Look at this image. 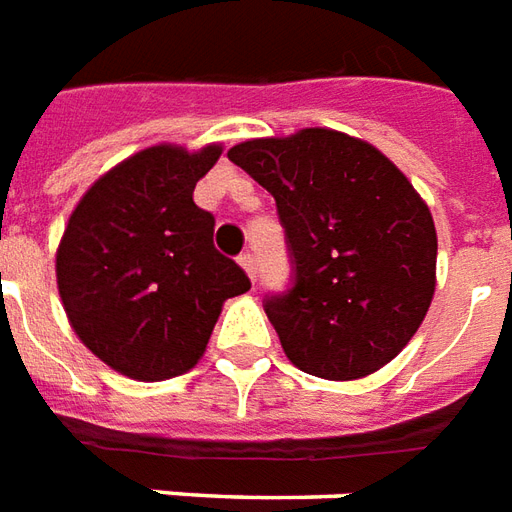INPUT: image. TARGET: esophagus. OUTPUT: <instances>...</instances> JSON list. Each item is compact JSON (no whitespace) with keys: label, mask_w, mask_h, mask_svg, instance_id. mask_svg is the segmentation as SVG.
Listing matches in <instances>:
<instances>
[{"label":"esophagus","mask_w":512,"mask_h":512,"mask_svg":"<svg viewBox=\"0 0 512 512\" xmlns=\"http://www.w3.org/2000/svg\"><path fill=\"white\" fill-rule=\"evenodd\" d=\"M238 266L244 268L246 276H249V279H252V282H255V274H257V268H255V257L249 255V252H244V255L238 257Z\"/></svg>","instance_id":"esophagus-1"}]
</instances>
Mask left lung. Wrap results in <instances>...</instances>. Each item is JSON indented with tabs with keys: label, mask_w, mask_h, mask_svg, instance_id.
Masks as SVG:
<instances>
[{
	"label": "left lung",
	"mask_w": 512,
	"mask_h": 512,
	"mask_svg": "<svg viewBox=\"0 0 512 512\" xmlns=\"http://www.w3.org/2000/svg\"><path fill=\"white\" fill-rule=\"evenodd\" d=\"M276 200L295 263L266 301L301 372L361 380L399 355L437 287V230L410 179L380 149L328 127L227 151Z\"/></svg>",
	"instance_id": "8db88e82"
}]
</instances>
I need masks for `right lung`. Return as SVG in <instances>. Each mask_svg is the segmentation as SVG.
I'll use <instances>...</instances> for the list:
<instances>
[{
  "label": "right lung",
  "instance_id": "right-lung-1",
  "mask_svg": "<svg viewBox=\"0 0 512 512\" xmlns=\"http://www.w3.org/2000/svg\"><path fill=\"white\" fill-rule=\"evenodd\" d=\"M222 143H157L83 192L56 249V287L75 336L138 382L187 374L227 298L249 279L214 249V217L192 200Z\"/></svg>",
  "mask_w": 512,
  "mask_h": 512
}]
</instances>
